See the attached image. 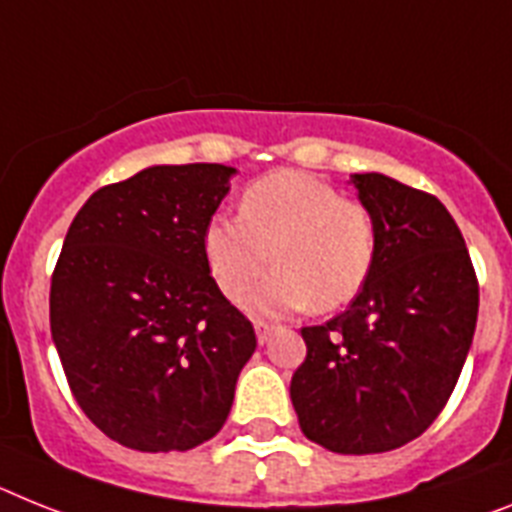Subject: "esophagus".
Masks as SVG:
<instances>
[{
	"mask_svg": "<svg viewBox=\"0 0 512 512\" xmlns=\"http://www.w3.org/2000/svg\"><path fill=\"white\" fill-rule=\"evenodd\" d=\"M255 330H257V341L260 343H268L270 336L276 333L278 325H273V322H263V320H257L255 322Z\"/></svg>",
	"mask_w": 512,
	"mask_h": 512,
	"instance_id": "1",
	"label": "esophagus"
}]
</instances>
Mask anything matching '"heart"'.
<instances>
[{
	"label": "heart",
	"mask_w": 512,
	"mask_h": 512,
	"mask_svg": "<svg viewBox=\"0 0 512 512\" xmlns=\"http://www.w3.org/2000/svg\"><path fill=\"white\" fill-rule=\"evenodd\" d=\"M208 268L221 291L242 302L252 291L257 315L312 307L330 312L362 294L377 260L375 213L338 187L304 174L276 171L239 197V218L213 216L203 231Z\"/></svg>",
	"instance_id": "obj_1"
}]
</instances>
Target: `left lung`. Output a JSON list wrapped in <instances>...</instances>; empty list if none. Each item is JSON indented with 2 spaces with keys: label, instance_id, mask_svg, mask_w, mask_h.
<instances>
[{
  "label": "left lung",
  "instance_id": "1",
  "mask_svg": "<svg viewBox=\"0 0 512 512\" xmlns=\"http://www.w3.org/2000/svg\"><path fill=\"white\" fill-rule=\"evenodd\" d=\"M377 221V260L351 307L302 328L291 403L307 440L343 455L388 453L435 422L466 362L479 281L461 229L429 192L351 174Z\"/></svg>",
  "mask_w": 512,
  "mask_h": 512
}]
</instances>
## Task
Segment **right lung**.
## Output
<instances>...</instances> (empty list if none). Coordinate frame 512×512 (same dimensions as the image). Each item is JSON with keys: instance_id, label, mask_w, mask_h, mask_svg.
<instances>
[{"instance_id": "obj_1", "label": "right lung", "mask_w": 512, "mask_h": 512, "mask_svg": "<svg viewBox=\"0 0 512 512\" xmlns=\"http://www.w3.org/2000/svg\"><path fill=\"white\" fill-rule=\"evenodd\" d=\"M231 174L150 166L93 192L64 236L51 338L77 406L124 448L169 453L218 435L255 354V328L203 249Z\"/></svg>"}]
</instances>
